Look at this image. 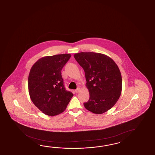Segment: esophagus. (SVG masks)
I'll list each match as a JSON object with an SVG mask.
<instances>
[{"label": "esophagus", "mask_w": 155, "mask_h": 155, "mask_svg": "<svg viewBox=\"0 0 155 155\" xmlns=\"http://www.w3.org/2000/svg\"><path fill=\"white\" fill-rule=\"evenodd\" d=\"M80 91V88H79V87H78V88H77L76 90H75V92H76V93H79Z\"/></svg>", "instance_id": "34e87169"}]
</instances>
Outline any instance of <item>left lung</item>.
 <instances>
[{
  "label": "left lung",
  "mask_w": 155,
  "mask_h": 155,
  "mask_svg": "<svg viewBox=\"0 0 155 155\" xmlns=\"http://www.w3.org/2000/svg\"><path fill=\"white\" fill-rule=\"evenodd\" d=\"M74 57L85 71L86 87L90 98L85 108L97 114L108 111L115 105L122 90L121 73L118 65L107 55L80 52Z\"/></svg>",
  "instance_id": "left-lung-1"
}]
</instances>
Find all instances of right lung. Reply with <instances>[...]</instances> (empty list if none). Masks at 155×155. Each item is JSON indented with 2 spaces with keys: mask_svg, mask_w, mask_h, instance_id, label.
Listing matches in <instances>:
<instances>
[{
  "mask_svg": "<svg viewBox=\"0 0 155 155\" xmlns=\"http://www.w3.org/2000/svg\"><path fill=\"white\" fill-rule=\"evenodd\" d=\"M70 54L46 56L32 65L28 78V88L34 104L45 114L58 115L67 108L73 94L64 87L61 71Z\"/></svg>",
  "mask_w": 155,
  "mask_h": 155,
  "instance_id": "add662e5",
  "label": "right lung"
}]
</instances>
